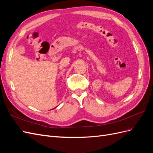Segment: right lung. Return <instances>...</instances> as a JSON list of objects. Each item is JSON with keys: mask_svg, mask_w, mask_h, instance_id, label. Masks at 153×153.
<instances>
[{"mask_svg": "<svg viewBox=\"0 0 153 153\" xmlns=\"http://www.w3.org/2000/svg\"><path fill=\"white\" fill-rule=\"evenodd\" d=\"M54 108H53V109H54Z\"/></svg>", "mask_w": 153, "mask_h": 153, "instance_id": "obj_1", "label": "right lung"}]
</instances>
